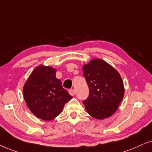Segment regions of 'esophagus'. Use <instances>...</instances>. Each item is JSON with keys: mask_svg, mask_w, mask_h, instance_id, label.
<instances>
[{"mask_svg": "<svg viewBox=\"0 0 152 152\" xmlns=\"http://www.w3.org/2000/svg\"><path fill=\"white\" fill-rule=\"evenodd\" d=\"M69 93L72 96H74L75 95V90L74 89H70L69 90Z\"/></svg>", "mask_w": 152, "mask_h": 152, "instance_id": "esophagus-1", "label": "esophagus"}]
</instances>
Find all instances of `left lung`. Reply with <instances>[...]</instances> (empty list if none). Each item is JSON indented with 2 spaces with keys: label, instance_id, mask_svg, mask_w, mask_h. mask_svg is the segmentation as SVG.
<instances>
[{
  "label": "left lung",
  "instance_id": "obj_1",
  "mask_svg": "<svg viewBox=\"0 0 152 152\" xmlns=\"http://www.w3.org/2000/svg\"><path fill=\"white\" fill-rule=\"evenodd\" d=\"M89 96L83 101L90 116L102 120L114 114L124 96V86L118 71L104 60L91 59L83 66Z\"/></svg>",
  "mask_w": 152,
  "mask_h": 152
}]
</instances>
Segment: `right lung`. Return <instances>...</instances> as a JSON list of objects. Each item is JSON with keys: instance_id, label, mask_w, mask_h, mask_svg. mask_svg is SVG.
<instances>
[{"instance_id": "add662e5", "label": "right lung", "mask_w": 152, "mask_h": 152, "mask_svg": "<svg viewBox=\"0 0 152 152\" xmlns=\"http://www.w3.org/2000/svg\"><path fill=\"white\" fill-rule=\"evenodd\" d=\"M23 96L32 114L44 121L56 118L72 98L56 78V69L43 64L36 67L28 76L23 87Z\"/></svg>"}]
</instances>
